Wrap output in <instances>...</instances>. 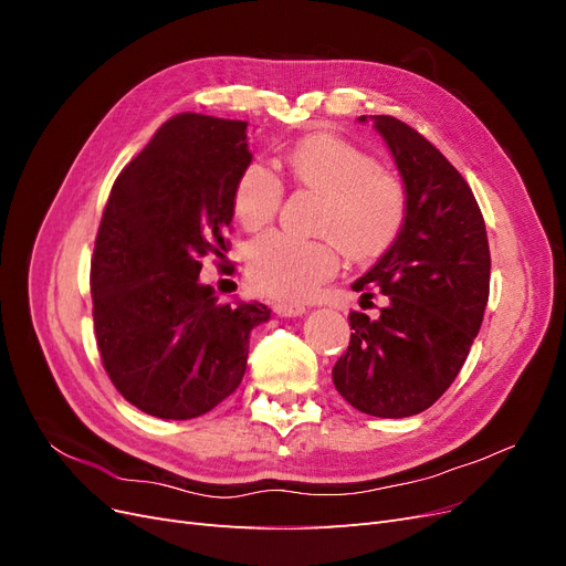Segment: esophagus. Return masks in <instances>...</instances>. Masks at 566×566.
I'll return each mask as SVG.
<instances>
[{"instance_id":"1","label":"esophagus","mask_w":566,"mask_h":566,"mask_svg":"<svg viewBox=\"0 0 566 566\" xmlns=\"http://www.w3.org/2000/svg\"><path fill=\"white\" fill-rule=\"evenodd\" d=\"M273 312L279 316H302L306 310L304 304H293V302H276L273 304Z\"/></svg>"}]
</instances>
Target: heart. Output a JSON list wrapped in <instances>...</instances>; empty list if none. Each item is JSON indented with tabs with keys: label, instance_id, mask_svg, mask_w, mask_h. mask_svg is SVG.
Wrapping results in <instances>:
<instances>
[{
	"label": "heart",
	"instance_id": "heart-1",
	"mask_svg": "<svg viewBox=\"0 0 566 566\" xmlns=\"http://www.w3.org/2000/svg\"><path fill=\"white\" fill-rule=\"evenodd\" d=\"M285 175L321 198L312 231L323 238L297 241L266 233L245 254L254 290L269 297L302 300L337 269V250L352 262L382 256L406 227L403 181L373 156L333 134H310L283 156ZM283 184L262 163H250L233 186V217L245 231H260L276 217Z\"/></svg>",
	"mask_w": 566,
	"mask_h": 566
}]
</instances>
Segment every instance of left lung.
Wrapping results in <instances>:
<instances>
[{
	"mask_svg": "<svg viewBox=\"0 0 566 566\" xmlns=\"http://www.w3.org/2000/svg\"><path fill=\"white\" fill-rule=\"evenodd\" d=\"M366 123V115L358 117ZM406 193V227L352 287L387 297L378 318L349 314L352 337L333 368L335 389L375 418H408L451 387L482 328L491 254L484 217L458 169L391 115H373Z\"/></svg>",
	"mask_w": 566,
	"mask_h": 566,
	"instance_id": "8db88e82",
	"label": "left lung"
}]
</instances>
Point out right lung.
<instances>
[{
    "instance_id": "1",
    "label": "right lung",
    "mask_w": 566,
    "mask_h": 566,
    "mask_svg": "<svg viewBox=\"0 0 566 566\" xmlns=\"http://www.w3.org/2000/svg\"><path fill=\"white\" fill-rule=\"evenodd\" d=\"M248 123L181 113L113 184L92 256L94 333L123 397L148 416L191 420L241 385L260 302L221 304L198 281L229 250L233 186L252 163Z\"/></svg>"
}]
</instances>
